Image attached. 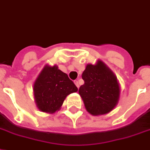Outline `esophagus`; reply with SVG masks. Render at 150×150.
I'll list each match as a JSON object with an SVG mask.
<instances>
[{
    "instance_id": "34e87169",
    "label": "esophagus",
    "mask_w": 150,
    "mask_h": 150,
    "mask_svg": "<svg viewBox=\"0 0 150 150\" xmlns=\"http://www.w3.org/2000/svg\"><path fill=\"white\" fill-rule=\"evenodd\" d=\"M74 83H75V85L77 86V88H79V83H78L77 80H74Z\"/></svg>"
}]
</instances>
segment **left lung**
Wrapping results in <instances>:
<instances>
[{
    "label": "left lung",
    "instance_id": "8db88e82",
    "mask_svg": "<svg viewBox=\"0 0 150 150\" xmlns=\"http://www.w3.org/2000/svg\"><path fill=\"white\" fill-rule=\"evenodd\" d=\"M82 78L84 84L80 86L79 94L90 114H106L115 108L120 98V86L117 76L103 62L87 64Z\"/></svg>",
    "mask_w": 150,
    "mask_h": 150
}]
</instances>
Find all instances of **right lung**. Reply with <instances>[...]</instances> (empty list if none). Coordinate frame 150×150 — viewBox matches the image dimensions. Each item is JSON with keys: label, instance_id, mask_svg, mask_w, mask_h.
Listing matches in <instances>:
<instances>
[{"label": "right lung", "instance_id": "add662e5", "mask_svg": "<svg viewBox=\"0 0 150 150\" xmlns=\"http://www.w3.org/2000/svg\"><path fill=\"white\" fill-rule=\"evenodd\" d=\"M77 90L67 74L56 65H46L33 84V95L38 108L50 113L59 110L67 96Z\"/></svg>", "mask_w": 150, "mask_h": 150}]
</instances>
